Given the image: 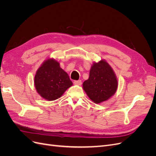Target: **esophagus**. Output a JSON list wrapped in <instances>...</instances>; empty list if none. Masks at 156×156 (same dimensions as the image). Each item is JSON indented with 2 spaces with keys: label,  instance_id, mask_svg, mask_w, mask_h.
Masks as SVG:
<instances>
[{
  "label": "esophagus",
  "instance_id": "1",
  "mask_svg": "<svg viewBox=\"0 0 156 156\" xmlns=\"http://www.w3.org/2000/svg\"><path fill=\"white\" fill-rule=\"evenodd\" d=\"M74 84H76V85H81L82 84V81H81V80H79V81H74Z\"/></svg>",
  "mask_w": 156,
  "mask_h": 156
}]
</instances>
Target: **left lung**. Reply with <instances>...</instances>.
Wrapping results in <instances>:
<instances>
[{
	"instance_id": "8db88e82",
	"label": "left lung",
	"mask_w": 156,
	"mask_h": 156,
	"mask_svg": "<svg viewBox=\"0 0 156 156\" xmlns=\"http://www.w3.org/2000/svg\"><path fill=\"white\" fill-rule=\"evenodd\" d=\"M88 79L83 84V90L95 103L108 100L116 93L118 81L115 72L105 60L94 62Z\"/></svg>"
}]
</instances>
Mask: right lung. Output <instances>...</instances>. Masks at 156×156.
Segmentation results:
<instances>
[{"label":"right lung","mask_w":156,"mask_h":156,"mask_svg":"<svg viewBox=\"0 0 156 156\" xmlns=\"http://www.w3.org/2000/svg\"><path fill=\"white\" fill-rule=\"evenodd\" d=\"M72 84L68 74L54 58L45 60L37 69L34 77L37 92L48 101L57 100Z\"/></svg>","instance_id":"1"}]
</instances>
